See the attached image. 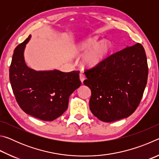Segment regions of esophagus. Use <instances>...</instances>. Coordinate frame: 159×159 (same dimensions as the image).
<instances>
[{
    "label": "esophagus",
    "instance_id": "1",
    "mask_svg": "<svg viewBox=\"0 0 159 159\" xmlns=\"http://www.w3.org/2000/svg\"><path fill=\"white\" fill-rule=\"evenodd\" d=\"M79 76H80V81H81V83H83V80H84L85 79V76L83 74H80V75H79Z\"/></svg>",
    "mask_w": 159,
    "mask_h": 159
}]
</instances>
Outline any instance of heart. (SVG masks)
<instances>
[{
  "mask_svg": "<svg viewBox=\"0 0 159 159\" xmlns=\"http://www.w3.org/2000/svg\"><path fill=\"white\" fill-rule=\"evenodd\" d=\"M112 49V44L108 40L98 43L97 37L85 39L75 44L72 51L75 54L85 53L82 58L81 64L85 68L98 66L106 60Z\"/></svg>",
  "mask_w": 159,
  "mask_h": 159,
  "instance_id": "obj_1",
  "label": "heart"
}]
</instances>
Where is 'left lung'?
Returning <instances> with one entry per match:
<instances>
[{
	"instance_id": "obj_1",
	"label": "left lung",
	"mask_w": 159,
	"mask_h": 159,
	"mask_svg": "<svg viewBox=\"0 0 159 159\" xmlns=\"http://www.w3.org/2000/svg\"><path fill=\"white\" fill-rule=\"evenodd\" d=\"M83 83L90 88V109L102 121L127 118L135 111L148 76L146 54L137 43L107 57L100 65L86 70Z\"/></svg>"
}]
</instances>
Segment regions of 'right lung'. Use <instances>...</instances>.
I'll return each mask as SVG.
<instances>
[{"label":"right lung","mask_w":159,"mask_h":159,"mask_svg":"<svg viewBox=\"0 0 159 159\" xmlns=\"http://www.w3.org/2000/svg\"><path fill=\"white\" fill-rule=\"evenodd\" d=\"M31 37L30 35L14 50L10 81L16 100L26 114L52 121L66 111L69 96L80 86L79 71H36L29 68L24 53Z\"/></svg>","instance_id":"1"}]
</instances>
